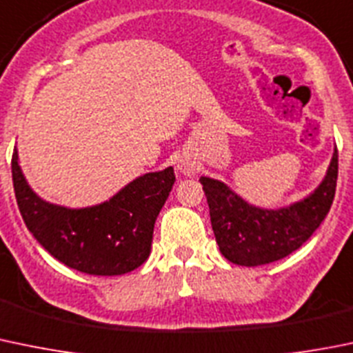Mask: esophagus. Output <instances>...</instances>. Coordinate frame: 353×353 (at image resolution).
<instances>
[{"instance_id":"obj_1","label":"esophagus","mask_w":353,"mask_h":353,"mask_svg":"<svg viewBox=\"0 0 353 353\" xmlns=\"http://www.w3.org/2000/svg\"><path fill=\"white\" fill-rule=\"evenodd\" d=\"M177 170H179L181 174H184V176H194V172H196V169H194V163H191L190 160L186 159H181L179 162H177Z\"/></svg>"}]
</instances>
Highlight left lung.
<instances>
[{"label":"left lung","mask_w":353,"mask_h":353,"mask_svg":"<svg viewBox=\"0 0 353 353\" xmlns=\"http://www.w3.org/2000/svg\"><path fill=\"white\" fill-rule=\"evenodd\" d=\"M336 179L338 150L334 148L326 176L314 193L290 207L268 210L250 205L221 181L200 177L221 253L229 262L246 268L285 259L324 221L334 200Z\"/></svg>","instance_id":"left-lung-1"}]
</instances>
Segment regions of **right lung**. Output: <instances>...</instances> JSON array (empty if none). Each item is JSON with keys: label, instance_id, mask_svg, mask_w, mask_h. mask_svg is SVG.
<instances>
[{"label": "right lung", "instance_id": "obj_1", "mask_svg": "<svg viewBox=\"0 0 353 353\" xmlns=\"http://www.w3.org/2000/svg\"><path fill=\"white\" fill-rule=\"evenodd\" d=\"M12 177L27 229L67 268L93 276H121L150 255L157 215L176 181L172 167L148 172L94 207L67 208L41 200L27 184L13 150Z\"/></svg>", "mask_w": 353, "mask_h": 353}]
</instances>
